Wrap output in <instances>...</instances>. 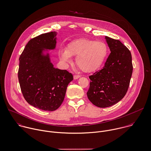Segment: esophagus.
<instances>
[{"instance_id":"esophagus-1","label":"esophagus","mask_w":151,"mask_h":151,"mask_svg":"<svg viewBox=\"0 0 151 151\" xmlns=\"http://www.w3.org/2000/svg\"><path fill=\"white\" fill-rule=\"evenodd\" d=\"M79 78H80V76H79V75H75L73 76V79H78Z\"/></svg>"}]
</instances>
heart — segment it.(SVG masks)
<instances>
[{"label":"heart","mask_w":151,"mask_h":151,"mask_svg":"<svg viewBox=\"0 0 151 151\" xmlns=\"http://www.w3.org/2000/svg\"><path fill=\"white\" fill-rule=\"evenodd\" d=\"M108 52V46L103 41L79 38L68 43L65 50H60L59 57L68 63L70 62L71 57H76L78 67L85 72H91L102 65Z\"/></svg>","instance_id":"heart-1"}]
</instances>
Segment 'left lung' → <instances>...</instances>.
<instances>
[{
    "instance_id": "8db88e82",
    "label": "left lung",
    "mask_w": 151,
    "mask_h": 151,
    "mask_svg": "<svg viewBox=\"0 0 151 151\" xmlns=\"http://www.w3.org/2000/svg\"><path fill=\"white\" fill-rule=\"evenodd\" d=\"M110 50L104 67L89 76V100L97 107L111 106L124 97L128 91L133 66L129 50L118 40L105 36Z\"/></svg>"
}]
</instances>
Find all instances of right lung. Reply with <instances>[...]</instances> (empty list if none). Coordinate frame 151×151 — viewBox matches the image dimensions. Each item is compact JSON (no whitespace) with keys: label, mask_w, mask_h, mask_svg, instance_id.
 Segmentation results:
<instances>
[{"label":"right lung","mask_w":151,"mask_h":151,"mask_svg":"<svg viewBox=\"0 0 151 151\" xmlns=\"http://www.w3.org/2000/svg\"><path fill=\"white\" fill-rule=\"evenodd\" d=\"M57 34L51 31L31 39L19 58L18 78L25 100L49 111L60 107L68 85L73 79L72 73L55 68L51 62L48 50L55 48Z\"/></svg>","instance_id":"obj_1"}]
</instances>
